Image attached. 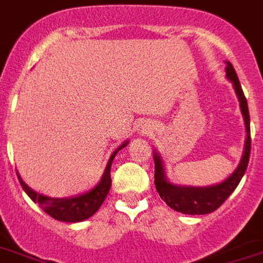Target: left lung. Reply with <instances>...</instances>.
<instances>
[{
    "instance_id": "left-lung-1",
    "label": "left lung",
    "mask_w": 263,
    "mask_h": 263,
    "mask_svg": "<svg viewBox=\"0 0 263 263\" xmlns=\"http://www.w3.org/2000/svg\"><path fill=\"white\" fill-rule=\"evenodd\" d=\"M226 78L233 83L234 91L240 102L244 124H246V145L242 153L241 161L236 167L232 175L224 179L222 183L214 185H205V187H194V185H180L171 183L167 180L165 166L161 155L158 151H154V162H155V189L167 206L175 209L177 212L185 215H206L214 212L220 205L229 198V195L236 190L240 180L248 166L250 153H251V132H250V112L247 104L246 96L242 92L240 80L237 78V73L230 62H226Z\"/></svg>"
}]
</instances>
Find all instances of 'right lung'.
I'll return each mask as SVG.
<instances>
[{"mask_svg": "<svg viewBox=\"0 0 263 263\" xmlns=\"http://www.w3.org/2000/svg\"><path fill=\"white\" fill-rule=\"evenodd\" d=\"M129 144V140L124 141L122 145L116 148L114 154L110 155L108 165L105 167V172L102 175L101 180L98 181L96 187H92L91 190L86 191L83 194L74 195V197H68V198H52V197H47V195L39 194L37 191L31 190L30 187L22 180L21 175L16 172L17 179L21 183L22 189L25 190L29 197H30L34 202L40 205V208L44 211L45 214H48L51 218L61 220V222H69L76 223L83 222L86 219L91 218L92 215L96 214L100 209L102 202L105 201L106 195L109 193L110 184H112V179H110V166L116 154L119 153L122 148H124Z\"/></svg>", "mask_w": 263, "mask_h": 263, "instance_id": "add662e5", "label": "right lung"}]
</instances>
